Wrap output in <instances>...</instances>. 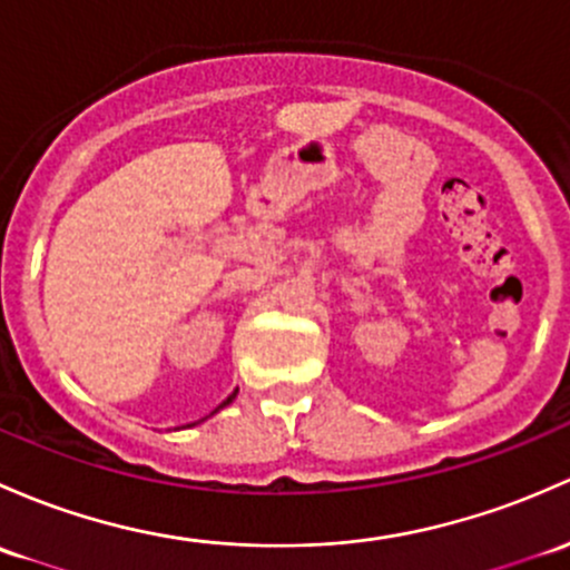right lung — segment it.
I'll list each match as a JSON object with an SVG mask.
<instances>
[{"instance_id":"right-lung-1","label":"right lung","mask_w":570,"mask_h":570,"mask_svg":"<svg viewBox=\"0 0 570 570\" xmlns=\"http://www.w3.org/2000/svg\"><path fill=\"white\" fill-rule=\"evenodd\" d=\"M235 395H237V391H235V393H232V395H229V399H226V401H224V404H220V406H226V404H229V401H232V399H235ZM220 406H218V410H220Z\"/></svg>"}]
</instances>
